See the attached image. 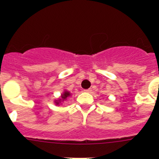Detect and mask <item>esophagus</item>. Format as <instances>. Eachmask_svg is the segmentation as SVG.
<instances>
[{
	"label": "esophagus",
	"mask_w": 159,
	"mask_h": 159,
	"mask_svg": "<svg viewBox=\"0 0 159 159\" xmlns=\"http://www.w3.org/2000/svg\"><path fill=\"white\" fill-rule=\"evenodd\" d=\"M92 89H87V90H84L85 92H91Z\"/></svg>",
	"instance_id": "1"
}]
</instances>
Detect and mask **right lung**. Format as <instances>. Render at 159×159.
<instances>
[{
    "label": "right lung",
    "mask_w": 159,
    "mask_h": 159,
    "mask_svg": "<svg viewBox=\"0 0 159 159\" xmlns=\"http://www.w3.org/2000/svg\"><path fill=\"white\" fill-rule=\"evenodd\" d=\"M69 96H71V94H70L69 92H67V91H64V92L62 93V96H61V98L58 100H56L55 101V104L56 105H59L61 102H62L63 101H65V100L67 99V97H69Z\"/></svg>",
    "instance_id": "add662e5"
}]
</instances>
